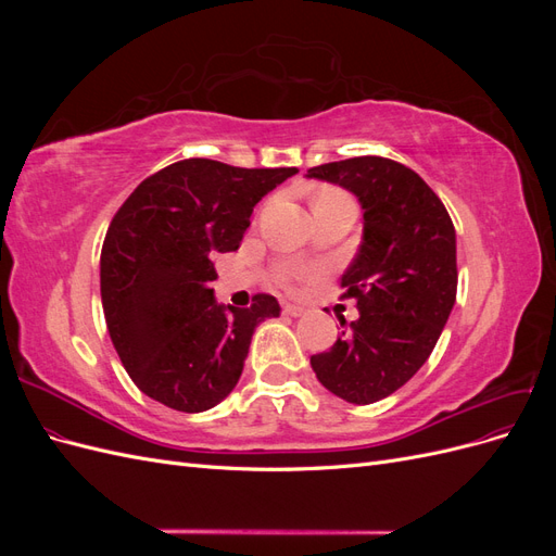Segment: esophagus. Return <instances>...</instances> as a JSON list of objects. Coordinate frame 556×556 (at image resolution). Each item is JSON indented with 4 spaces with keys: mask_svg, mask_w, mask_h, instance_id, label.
I'll return each instance as SVG.
<instances>
[{
    "mask_svg": "<svg viewBox=\"0 0 556 556\" xmlns=\"http://www.w3.org/2000/svg\"><path fill=\"white\" fill-rule=\"evenodd\" d=\"M282 313L290 315V317H299L301 313H304V308L296 306V304H282Z\"/></svg>",
    "mask_w": 556,
    "mask_h": 556,
    "instance_id": "esophagus-1",
    "label": "esophagus"
}]
</instances>
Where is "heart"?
I'll return each mask as SVG.
<instances>
[{
	"mask_svg": "<svg viewBox=\"0 0 556 556\" xmlns=\"http://www.w3.org/2000/svg\"><path fill=\"white\" fill-rule=\"evenodd\" d=\"M336 199H350L343 190H336V188H323L319 190L317 194H315V199H313V206H317V204H327V201H336ZM299 274H282V282L285 285H292V280L296 278Z\"/></svg>",
	"mask_w": 556,
	"mask_h": 556,
	"instance_id": "b5f03b06",
	"label": "heart"
}]
</instances>
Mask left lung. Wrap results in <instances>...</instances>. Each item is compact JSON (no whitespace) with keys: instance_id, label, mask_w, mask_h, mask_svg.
Masks as SVG:
<instances>
[{"instance_id":"left-lung-1","label":"left lung","mask_w":556,"mask_h":556,"mask_svg":"<svg viewBox=\"0 0 556 556\" xmlns=\"http://www.w3.org/2000/svg\"><path fill=\"white\" fill-rule=\"evenodd\" d=\"M311 178L357 194L364 239L341 278L359 319L341 317V339L311 357L327 390L350 403L394 394L422 366L457 299V239L429 185L401 162L364 155L319 164Z\"/></svg>"}]
</instances>
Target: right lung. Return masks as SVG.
<instances>
[{
    "instance_id": "1",
    "label": "right lung",
    "mask_w": 556,
    "mask_h": 556,
    "mask_svg": "<svg viewBox=\"0 0 556 556\" xmlns=\"http://www.w3.org/2000/svg\"><path fill=\"white\" fill-rule=\"evenodd\" d=\"M294 166L241 169L180 160L117 208L102 245V306L113 348L143 394L201 413L237 387L255 327L278 317L271 294L217 306L213 257L239 250L257 201Z\"/></svg>"
}]
</instances>
